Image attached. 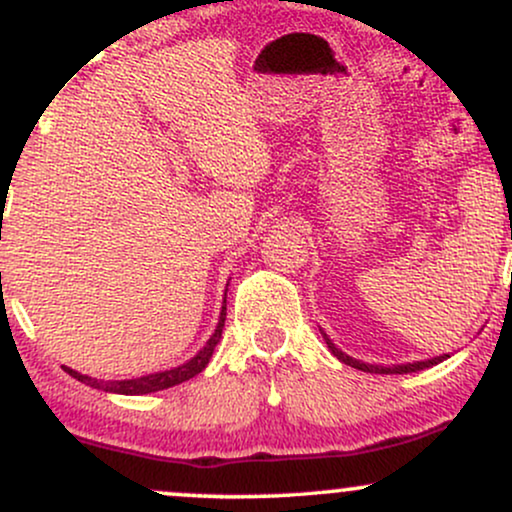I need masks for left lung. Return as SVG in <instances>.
<instances>
[{
  "label": "left lung",
  "instance_id": "8db88e82",
  "mask_svg": "<svg viewBox=\"0 0 512 512\" xmlns=\"http://www.w3.org/2000/svg\"><path fill=\"white\" fill-rule=\"evenodd\" d=\"M322 337H325V342H327V346H330V351L334 356L339 358V361L342 363H346V366H351V368H358V370H363V373H416V370H424V368H431V366H436V363H440V361H445V358H450L448 354H443V356H436V358H428V361H414V363H402V366H373V363H363V361H356V358H351V356H346L342 349H337V346L332 344V339L327 337L325 332H322Z\"/></svg>",
  "mask_w": 512,
  "mask_h": 512
}]
</instances>
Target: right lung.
<instances>
[{
    "instance_id": "1",
    "label": "right lung",
    "mask_w": 512,
    "mask_h": 512,
    "mask_svg": "<svg viewBox=\"0 0 512 512\" xmlns=\"http://www.w3.org/2000/svg\"><path fill=\"white\" fill-rule=\"evenodd\" d=\"M223 322H226V298H223V308H221V317H219V325H216L214 334L209 337V342L199 349L197 356H192L190 361L182 363L178 368H170L163 370V373H151V375H142V378H132V380H96V378H88V375L76 373V370L62 366L67 370L69 375L81 383L96 387V390L103 392H115V395H149V392H158V390H168V387L185 383V380L195 378L197 373H202L207 368L211 354H214L216 344H219L221 332H223Z\"/></svg>"
}]
</instances>
